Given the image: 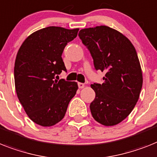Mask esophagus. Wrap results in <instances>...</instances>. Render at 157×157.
Segmentation results:
<instances>
[{
    "label": "esophagus",
    "mask_w": 157,
    "mask_h": 157,
    "mask_svg": "<svg viewBox=\"0 0 157 157\" xmlns=\"http://www.w3.org/2000/svg\"><path fill=\"white\" fill-rule=\"evenodd\" d=\"M78 88H83L85 86V84L82 83V82H78Z\"/></svg>",
    "instance_id": "1"
}]
</instances>
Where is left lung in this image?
I'll use <instances>...</instances> for the list:
<instances>
[{"label": "left lung", "mask_w": 157, "mask_h": 157, "mask_svg": "<svg viewBox=\"0 0 157 157\" xmlns=\"http://www.w3.org/2000/svg\"><path fill=\"white\" fill-rule=\"evenodd\" d=\"M78 37L90 51L94 69L106 73L103 83L91 84L95 92L91 115L104 126L116 125L132 112L142 88L136 49L124 35L106 25L81 29Z\"/></svg>", "instance_id": "1"}]
</instances>
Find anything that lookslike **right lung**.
Returning a JSON list of instances; mask_svg holds the SVG:
<instances>
[{"mask_svg": "<svg viewBox=\"0 0 157 157\" xmlns=\"http://www.w3.org/2000/svg\"><path fill=\"white\" fill-rule=\"evenodd\" d=\"M78 32L46 27L29 35L18 50L14 66L17 94L29 119L38 125L50 127L61 121L75 95L77 82L57 80L55 75L67 71L62 54Z\"/></svg>", "mask_w": 157, "mask_h": 157, "instance_id": "add662e5", "label": "right lung"}]
</instances>
